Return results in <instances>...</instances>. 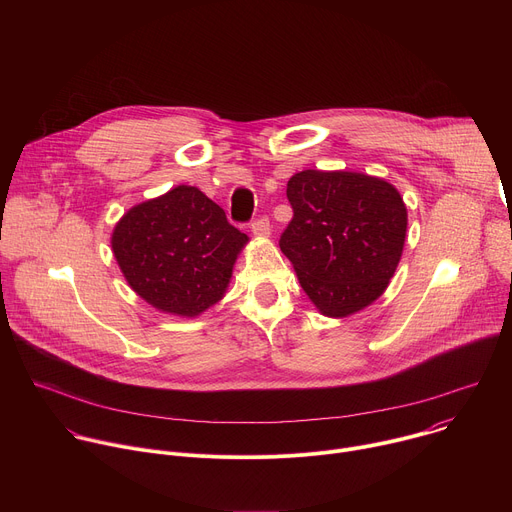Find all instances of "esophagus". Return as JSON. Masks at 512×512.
<instances>
[{
	"instance_id": "obj_1",
	"label": "esophagus",
	"mask_w": 512,
	"mask_h": 512,
	"mask_svg": "<svg viewBox=\"0 0 512 512\" xmlns=\"http://www.w3.org/2000/svg\"><path fill=\"white\" fill-rule=\"evenodd\" d=\"M251 231L255 237H269L271 235V225H269V218L261 216L257 221L251 223Z\"/></svg>"
}]
</instances>
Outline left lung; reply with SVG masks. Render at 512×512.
Wrapping results in <instances>:
<instances>
[{
  "label": "left lung",
  "instance_id": "1",
  "mask_svg": "<svg viewBox=\"0 0 512 512\" xmlns=\"http://www.w3.org/2000/svg\"><path fill=\"white\" fill-rule=\"evenodd\" d=\"M294 218L279 247L322 316L346 318L383 296L401 261L407 206L383 178L304 170L289 178Z\"/></svg>",
  "mask_w": 512,
  "mask_h": 512
}]
</instances>
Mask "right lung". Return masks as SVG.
<instances>
[{
	"label": "right lung",
	"mask_w": 512,
	"mask_h": 512,
	"mask_svg": "<svg viewBox=\"0 0 512 512\" xmlns=\"http://www.w3.org/2000/svg\"><path fill=\"white\" fill-rule=\"evenodd\" d=\"M247 243L221 206L186 184L129 208L111 235L129 287L156 310L182 318L225 298Z\"/></svg>",
	"instance_id": "add662e5"
}]
</instances>
